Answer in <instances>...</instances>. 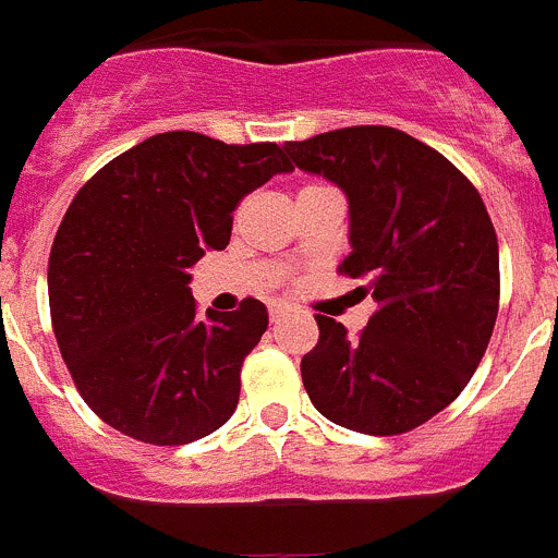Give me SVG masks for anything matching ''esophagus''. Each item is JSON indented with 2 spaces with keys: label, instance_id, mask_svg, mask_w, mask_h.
I'll return each mask as SVG.
<instances>
[{
  "label": "esophagus",
  "instance_id": "obj_1",
  "mask_svg": "<svg viewBox=\"0 0 558 558\" xmlns=\"http://www.w3.org/2000/svg\"><path fill=\"white\" fill-rule=\"evenodd\" d=\"M284 313H288V307H284V304H270V322H279Z\"/></svg>",
  "mask_w": 558,
  "mask_h": 558
}]
</instances>
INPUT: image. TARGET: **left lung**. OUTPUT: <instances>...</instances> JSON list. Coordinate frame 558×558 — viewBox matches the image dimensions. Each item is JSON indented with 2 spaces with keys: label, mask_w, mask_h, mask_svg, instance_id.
I'll return each instance as SVG.
<instances>
[{
  "label": "left lung",
  "mask_w": 558,
  "mask_h": 558,
  "mask_svg": "<svg viewBox=\"0 0 558 558\" xmlns=\"http://www.w3.org/2000/svg\"><path fill=\"white\" fill-rule=\"evenodd\" d=\"M295 167L349 198L352 254L338 274L363 279L368 327L315 315L302 357L315 411L368 436L425 425L466 388L500 304V254L483 198L456 165L388 125H354L288 142Z\"/></svg>",
  "instance_id": "obj_1"
}]
</instances>
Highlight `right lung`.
I'll return each instance as SVG.
<instances>
[{
	"mask_svg": "<svg viewBox=\"0 0 558 558\" xmlns=\"http://www.w3.org/2000/svg\"><path fill=\"white\" fill-rule=\"evenodd\" d=\"M293 165L274 142L195 131L140 142L69 204L49 251V313L77 391L113 430L190 445L229 422L268 310L198 315L190 268L223 251L236 204Z\"/></svg>",
	"mask_w": 558,
	"mask_h": 558,
	"instance_id": "right-lung-1",
	"label": "right lung"
}]
</instances>
